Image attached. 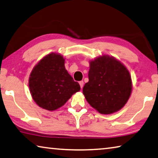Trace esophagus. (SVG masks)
Returning a JSON list of instances; mask_svg holds the SVG:
<instances>
[{
  "label": "esophagus",
  "instance_id": "esophagus-1",
  "mask_svg": "<svg viewBox=\"0 0 158 158\" xmlns=\"http://www.w3.org/2000/svg\"><path fill=\"white\" fill-rule=\"evenodd\" d=\"M79 84H80V86H81V89L82 87H83V85H84V82L83 81H80L79 82Z\"/></svg>",
  "mask_w": 158,
  "mask_h": 158
}]
</instances>
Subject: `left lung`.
<instances>
[{"label":"left lung","instance_id":"left-lung-1","mask_svg":"<svg viewBox=\"0 0 158 158\" xmlns=\"http://www.w3.org/2000/svg\"><path fill=\"white\" fill-rule=\"evenodd\" d=\"M89 82L82 92L93 108L103 114L117 112L125 106L132 92L129 71L119 60L103 55L89 62Z\"/></svg>","mask_w":158,"mask_h":158}]
</instances>
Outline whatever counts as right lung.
Wrapping results in <instances>:
<instances>
[{
  "instance_id": "add662e5",
  "label": "right lung",
  "mask_w": 158,
  "mask_h": 158,
  "mask_svg": "<svg viewBox=\"0 0 158 158\" xmlns=\"http://www.w3.org/2000/svg\"><path fill=\"white\" fill-rule=\"evenodd\" d=\"M62 55L51 52L44 57L29 77V88L32 99L37 106L49 111L64 105L81 87L75 82L64 66Z\"/></svg>"
}]
</instances>
